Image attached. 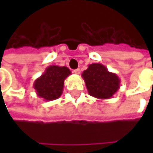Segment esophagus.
<instances>
[{
  "mask_svg": "<svg viewBox=\"0 0 153 153\" xmlns=\"http://www.w3.org/2000/svg\"><path fill=\"white\" fill-rule=\"evenodd\" d=\"M74 73L75 74H80V69H76V70H74Z\"/></svg>",
  "mask_w": 153,
  "mask_h": 153,
  "instance_id": "34e87169",
  "label": "esophagus"
}]
</instances>
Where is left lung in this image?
Wrapping results in <instances>:
<instances>
[{"mask_svg": "<svg viewBox=\"0 0 153 153\" xmlns=\"http://www.w3.org/2000/svg\"><path fill=\"white\" fill-rule=\"evenodd\" d=\"M90 96L97 99H110L120 87V79L115 73L108 71L105 65L93 63L82 74Z\"/></svg>", "mask_w": 153, "mask_h": 153, "instance_id": "8db88e82", "label": "left lung"}]
</instances>
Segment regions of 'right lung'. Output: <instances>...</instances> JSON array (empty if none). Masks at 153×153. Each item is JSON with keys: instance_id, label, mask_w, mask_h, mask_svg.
<instances>
[{"instance_id": "add662e5", "label": "right lung", "mask_w": 153, "mask_h": 153, "mask_svg": "<svg viewBox=\"0 0 153 153\" xmlns=\"http://www.w3.org/2000/svg\"><path fill=\"white\" fill-rule=\"evenodd\" d=\"M71 71L66 66L49 65L33 83V88L39 97L45 101L59 98L63 93L64 82Z\"/></svg>"}]
</instances>
